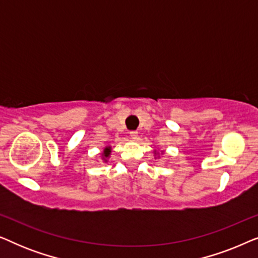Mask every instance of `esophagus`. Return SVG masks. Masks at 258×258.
I'll list each match as a JSON object with an SVG mask.
<instances>
[{
    "label": "esophagus",
    "mask_w": 258,
    "mask_h": 258,
    "mask_svg": "<svg viewBox=\"0 0 258 258\" xmlns=\"http://www.w3.org/2000/svg\"><path fill=\"white\" fill-rule=\"evenodd\" d=\"M130 139H132V140L139 139V133H137V132H130Z\"/></svg>",
    "instance_id": "1"
}]
</instances>
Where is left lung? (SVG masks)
Here are the masks:
<instances>
[{
	"instance_id": "8db88e82",
	"label": "left lung",
	"mask_w": 258,
	"mask_h": 258,
	"mask_svg": "<svg viewBox=\"0 0 258 258\" xmlns=\"http://www.w3.org/2000/svg\"><path fill=\"white\" fill-rule=\"evenodd\" d=\"M160 154L162 155V154H164V151H161V153H160V151H158L157 149H155L154 150V156H155V158H158V157H160Z\"/></svg>"
}]
</instances>
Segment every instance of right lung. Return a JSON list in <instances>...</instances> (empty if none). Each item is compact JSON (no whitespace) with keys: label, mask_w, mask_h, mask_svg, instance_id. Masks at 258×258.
Returning <instances> with one entry per match:
<instances>
[{"label":"right lung","mask_w":258,"mask_h":258,"mask_svg":"<svg viewBox=\"0 0 258 258\" xmlns=\"http://www.w3.org/2000/svg\"><path fill=\"white\" fill-rule=\"evenodd\" d=\"M111 150H112L111 146H107L103 149V151L101 153V158H102V161H103V163H107L108 162L109 157H110V155H111Z\"/></svg>","instance_id":"add662e5"}]
</instances>
